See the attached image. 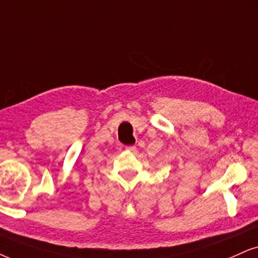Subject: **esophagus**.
Returning <instances> with one entry per match:
<instances>
[{
	"label": "esophagus",
	"instance_id": "obj_1",
	"mask_svg": "<svg viewBox=\"0 0 258 258\" xmlns=\"http://www.w3.org/2000/svg\"><path fill=\"white\" fill-rule=\"evenodd\" d=\"M126 151H130V152H136V147L135 146H128V147H125Z\"/></svg>",
	"mask_w": 258,
	"mask_h": 258
}]
</instances>
